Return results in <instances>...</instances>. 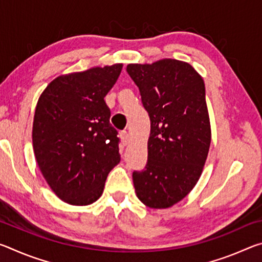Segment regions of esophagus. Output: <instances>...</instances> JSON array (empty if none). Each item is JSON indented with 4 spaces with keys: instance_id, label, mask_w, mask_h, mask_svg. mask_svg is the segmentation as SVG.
Returning a JSON list of instances; mask_svg holds the SVG:
<instances>
[{
    "instance_id": "34e87169",
    "label": "esophagus",
    "mask_w": 262,
    "mask_h": 262,
    "mask_svg": "<svg viewBox=\"0 0 262 262\" xmlns=\"http://www.w3.org/2000/svg\"><path fill=\"white\" fill-rule=\"evenodd\" d=\"M121 140H122L123 145H127L128 143H129V134H128V132H126V130L121 132Z\"/></svg>"
}]
</instances>
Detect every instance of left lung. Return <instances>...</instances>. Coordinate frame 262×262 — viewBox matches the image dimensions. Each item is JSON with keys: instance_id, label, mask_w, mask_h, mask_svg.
I'll return each mask as SVG.
<instances>
[{"instance_id": "8db88e82", "label": "left lung", "mask_w": 262, "mask_h": 262, "mask_svg": "<svg viewBox=\"0 0 262 262\" xmlns=\"http://www.w3.org/2000/svg\"><path fill=\"white\" fill-rule=\"evenodd\" d=\"M150 118L148 162L133 172L137 198L162 209L187 195L201 176L211 132L202 77L192 66L164 59L128 64Z\"/></svg>"}]
</instances>
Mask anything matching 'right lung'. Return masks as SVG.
I'll use <instances>...</instances> for the list:
<instances>
[{
  "label": "right lung",
  "instance_id": "add662e5",
  "mask_svg": "<svg viewBox=\"0 0 262 262\" xmlns=\"http://www.w3.org/2000/svg\"><path fill=\"white\" fill-rule=\"evenodd\" d=\"M121 69L118 63L63 75L38 100L32 129L35 159L53 192L70 205L98 200L110 171L120 162V140L104 97Z\"/></svg>",
  "mask_w": 262,
  "mask_h": 262
}]
</instances>
